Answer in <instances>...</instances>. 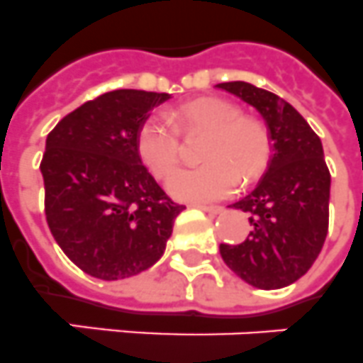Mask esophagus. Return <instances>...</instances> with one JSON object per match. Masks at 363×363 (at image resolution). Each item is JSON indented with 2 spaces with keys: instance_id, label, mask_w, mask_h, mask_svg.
I'll use <instances>...</instances> for the list:
<instances>
[{
  "instance_id": "obj_1",
  "label": "esophagus",
  "mask_w": 363,
  "mask_h": 363,
  "mask_svg": "<svg viewBox=\"0 0 363 363\" xmlns=\"http://www.w3.org/2000/svg\"><path fill=\"white\" fill-rule=\"evenodd\" d=\"M194 206H197V208L205 210V212H208V214H219V212H223V208L218 205H203V203H196Z\"/></svg>"
}]
</instances>
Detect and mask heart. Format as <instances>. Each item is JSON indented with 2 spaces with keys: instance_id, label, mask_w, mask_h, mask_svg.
<instances>
[{
  "instance_id": "b5f03b06",
  "label": "heart",
  "mask_w": 363,
  "mask_h": 363,
  "mask_svg": "<svg viewBox=\"0 0 363 363\" xmlns=\"http://www.w3.org/2000/svg\"><path fill=\"white\" fill-rule=\"evenodd\" d=\"M172 127L162 116H147L136 135L142 162L157 179L172 175L181 160V130L206 135L201 145L205 162L181 169L172 177L169 191L182 199H219L233 194L236 184L247 186L269 167L275 136L264 118L243 114L238 103L221 97H203L169 112Z\"/></svg>"
}]
</instances>
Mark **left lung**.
Returning <instances> with one entry per match:
<instances>
[{
	"mask_svg": "<svg viewBox=\"0 0 363 363\" xmlns=\"http://www.w3.org/2000/svg\"><path fill=\"white\" fill-rule=\"evenodd\" d=\"M257 106L275 136V153L258 186L234 203L249 214V234L238 245L221 243L230 269L249 284L277 290L306 273L328 233V172L319 136L282 97L255 84H216Z\"/></svg>",
	"mask_w": 363,
	"mask_h": 363,
	"instance_id": "8db88e82",
	"label": "left lung"
}]
</instances>
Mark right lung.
I'll return each mask as SVG.
<instances>
[{"label":"right lung","mask_w":363,"mask_h":363,"mask_svg":"<svg viewBox=\"0 0 363 363\" xmlns=\"http://www.w3.org/2000/svg\"><path fill=\"white\" fill-rule=\"evenodd\" d=\"M169 94L112 90L64 116L45 140V221L64 255L88 275H138L164 255L186 206L142 164L136 135Z\"/></svg>","instance_id":"right-lung-1"}]
</instances>
